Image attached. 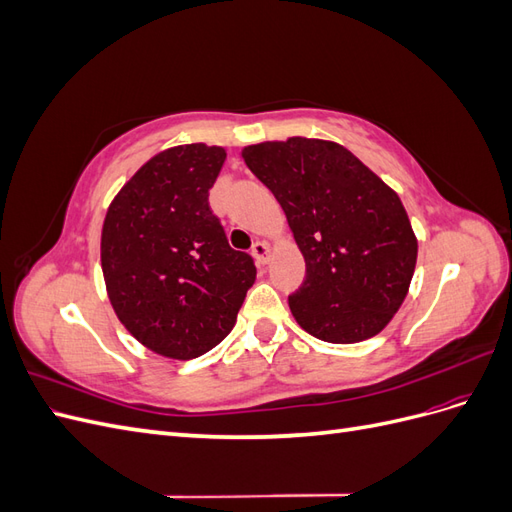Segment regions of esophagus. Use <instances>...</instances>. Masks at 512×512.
I'll return each instance as SVG.
<instances>
[{"instance_id": "1", "label": "esophagus", "mask_w": 512, "mask_h": 512, "mask_svg": "<svg viewBox=\"0 0 512 512\" xmlns=\"http://www.w3.org/2000/svg\"><path fill=\"white\" fill-rule=\"evenodd\" d=\"M252 254H254L258 265H267L269 256H271V247H269L267 241H256V243L252 245Z\"/></svg>"}]
</instances>
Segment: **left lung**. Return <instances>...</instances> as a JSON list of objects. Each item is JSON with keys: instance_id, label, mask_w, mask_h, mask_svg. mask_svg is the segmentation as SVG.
<instances>
[{"instance_id": "1", "label": "left lung", "mask_w": 512, "mask_h": 512, "mask_svg": "<svg viewBox=\"0 0 512 512\" xmlns=\"http://www.w3.org/2000/svg\"><path fill=\"white\" fill-rule=\"evenodd\" d=\"M282 205L305 258V280L288 305L322 342L378 335L404 303L418 241L393 188L344 145L290 136L241 151Z\"/></svg>"}]
</instances>
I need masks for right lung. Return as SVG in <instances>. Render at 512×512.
<instances>
[{"instance_id":"right-lung-1","label":"right lung","mask_w":512,"mask_h":512,"mask_svg":"<svg viewBox=\"0 0 512 512\" xmlns=\"http://www.w3.org/2000/svg\"><path fill=\"white\" fill-rule=\"evenodd\" d=\"M226 160L218 145L156 153L108 205L100 258L108 301L128 333L166 359L190 361L232 331L256 280L209 209Z\"/></svg>"}]
</instances>
